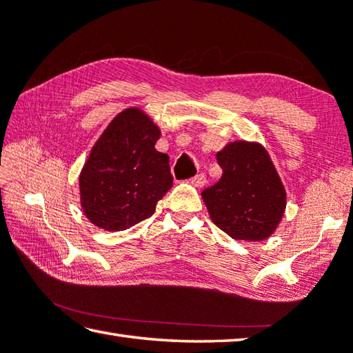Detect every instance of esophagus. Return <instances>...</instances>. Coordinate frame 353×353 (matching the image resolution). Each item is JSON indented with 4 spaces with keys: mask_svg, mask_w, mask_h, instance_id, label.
<instances>
[{
    "mask_svg": "<svg viewBox=\"0 0 353 353\" xmlns=\"http://www.w3.org/2000/svg\"><path fill=\"white\" fill-rule=\"evenodd\" d=\"M190 183L197 186V188H202V186L206 183V177L203 174H196L194 177H191Z\"/></svg>",
    "mask_w": 353,
    "mask_h": 353,
    "instance_id": "34e87169",
    "label": "esophagus"
}]
</instances>
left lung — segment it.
<instances>
[{
	"instance_id": "8db88e82",
	"label": "left lung",
	"mask_w": 353,
	"mask_h": 353,
	"mask_svg": "<svg viewBox=\"0 0 353 353\" xmlns=\"http://www.w3.org/2000/svg\"><path fill=\"white\" fill-rule=\"evenodd\" d=\"M223 174L202 191L212 223L234 240L261 241L277 231L286 190L260 142L232 141L216 154Z\"/></svg>"
}]
</instances>
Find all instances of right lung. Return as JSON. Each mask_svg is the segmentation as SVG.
Listing matches in <instances>:
<instances>
[{
  "mask_svg": "<svg viewBox=\"0 0 353 353\" xmlns=\"http://www.w3.org/2000/svg\"><path fill=\"white\" fill-rule=\"evenodd\" d=\"M162 131L139 107L113 117L79 174L85 217L105 231H123L148 219L172 186L170 159L154 148Z\"/></svg>",
  "mask_w": 353,
  "mask_h": 353,
  "instance_id": "right-lung-1",
  "label": "right lung"
}]
</instances>
